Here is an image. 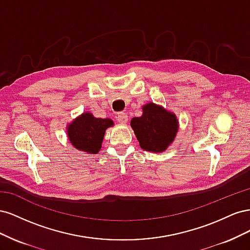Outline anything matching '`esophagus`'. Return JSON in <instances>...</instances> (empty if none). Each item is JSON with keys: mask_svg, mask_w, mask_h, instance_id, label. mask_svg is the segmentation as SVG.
I'll list each match as a JSON object with an SVG mask.
<instances>
[{"mask_svg": "<svg viewBox=\"0 0 250 250\" xmlns=\"http://www.w3.org/2000/svg\"><path fill=\"white\" fill-rule=\"evenodd\" d=\"M117 120H118V122L121 124H126L128 122V117L125 112H120V113H118Z\"/></svg>", "mask_w": 250, "mask_h": 250, "instance_id": "esophagus-1", "label": "esophagus"}]
</instances>
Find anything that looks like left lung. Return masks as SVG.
<instances>
[{
  "label": "left lung",
  "mask_w": 250,
  "mask_h": 250,
  "mask_svg": "<svg viewBox=\"0 0 250 250\" xmlns=\"http://www.w3.org/2000/svg\"><path fill=\"white\" fill-rule=\"evenodd\" d=\"M130 125L143 150L161 153L176 137L178 121L173 112L150 102L143 106V115Z\"/></svg>",
  "instance_id": "1"
}]
</instances>
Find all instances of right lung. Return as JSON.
Instances as JSON below:
<instances>
[{
	"label": "right lung",
	"instance_id": "obj_1",
	"mask_svg": "<svg viewBox=\"0 0 250 250\" xmlns=\"http://www.w3.org/2000/svg\"><path fill=\"white\" fill-rule=\"evenodd\" d=\"M111 126L112 120L95 118L92 113L84 112L67 126V137L76 149L96 154L101 149L105 130Z\"/></svg>",
	"mask_w": 250,
	"mask_h": 250
}]
</instances>
